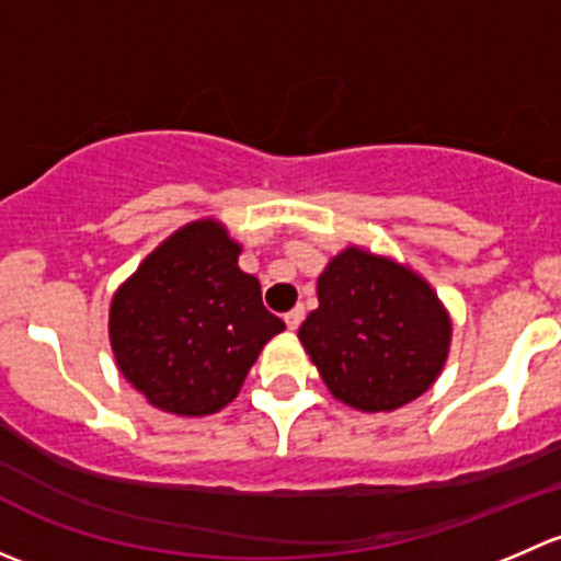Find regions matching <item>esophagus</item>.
Returning a JSON list of instances; mask_svg holds the SVG:
<instances>
[{
    "label": "esophagus",
    "mask_w": 561,
    "mask_h": 561,
    "mask_svg": "<svg viewBox=\"0 0 561 561\" xmlns=\"http://www.w3.org/2000/svg\"><path fill=\"white\" fill-rule=\"evenodd\" d=\"M304 307H296V309H290V312L285 314V322H287V328H290V331H298V325H301L304 322Z\"/></svg>",
    "instance_id": "esophagus-1"
}]
</instances>
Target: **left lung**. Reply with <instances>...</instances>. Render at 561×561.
<instances>
[{
  "label": "left lung",
  "instance_id": "1",
  "mask_svg": "<svg viewBox=\"0 0 561 561\" xmlns=\"http://www.w3.org/2000/svg\"><path fill=\"white\" fill-rule=\"evenodd\" d=\"M317 301L298 339L333 399L360 412H390L437 382L454 322L410 265L344 247L317 276Z\"/></svg>",
  "mask_w": 561,
  "mask_h": 561
}]
</instances>
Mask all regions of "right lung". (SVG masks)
Wrapping results in <instances>:
<instances>
[{
    "label": "right lung",
    "instance_id": "obj_1",
    "mask_svg": "<svg viewBox=\"0 0 561 561\" xmlns=\"http://www.w3.org/2000/svg\"><path fill=\"white\" fill-rule=\"evenodd\" d=\"M241 244L219 219L184 225L113 293L107 314L118 371L151 407L214 415L239 396L260 350L285 331L260 282L239 268Z\"/></svg>",
    "mask_w": 561,
    "mask_h": 561
}]
</instances>
